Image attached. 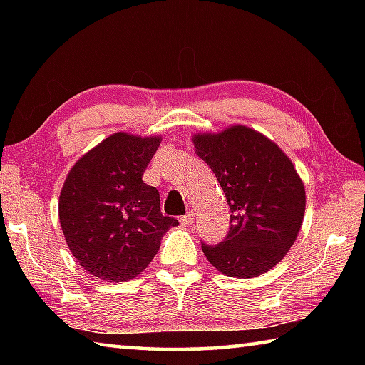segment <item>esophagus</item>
<instances>
[{
	"label": "esophagus",
	"mask_w": 365,
	"mask_h": 365,
	"mask_svg": "<svg viewBox=\"0 0 365 365\" xmlns=\"http://www.w3.org/2000/svg\"><path fill=\"white\" fill-rule=\"evenodd\" d=\"M193 222H195V214L193 212H188V214H185L180 217V224L183 227H190L191 224H193Z\"/></svg>",
	"instance_id": "1"
}]
</instances>
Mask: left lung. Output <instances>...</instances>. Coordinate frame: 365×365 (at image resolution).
Here are the masks:
<instances>
[{
	"mask_svg": "<svg viewBox=\"0 0 365 365\" xmlns=\"http://www.w3.org/2000/svg\"><path fill=\"white\" fill-rule=\"evenodd\" d=\"M230 206L224 242L202 252L228 277L252 279L275 267L292 248L306 211L304 183L274 141L245 125L193 137Z\"/></svg>",
	"mask_w": 365,
	"mask_h": 365,
	"instance_id": "8db88e82",
	"label": "left lung"
}]
</instances>
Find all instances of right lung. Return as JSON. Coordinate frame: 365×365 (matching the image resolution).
<instances>
[{"label": "right lung", "instance_id": "add662e5", "mask_svg": "<svg viewBox=\"0 0 365 365\" xmlns=\"http://www.w3.org/2000/svg\"><path fill=\"white\" fill-rule=\"evenodd\" d=\"M160 137L117 132L80 158L59 195V222L73 257L106 282H127L158 255L177 219L160 212L159 191L141 177Z\"/></svg>", "mask_w": 365, "mask_h": 365}]
</instances>
